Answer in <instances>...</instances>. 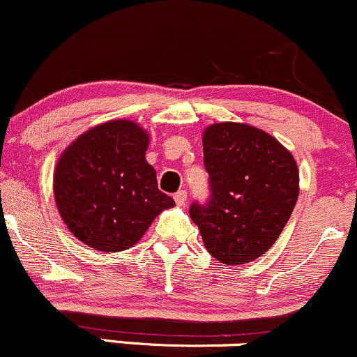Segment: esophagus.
I'll return each instance as SVG.
<instances>
[{"mask_svg": "<svg viewBox=\"0 0 357 357\" xmlns=\"http://www.w3.org/2000/svg\"><path fill=\"white\" fill-rule=\"evenodd\" d=\"M175 204H177L178 206H185L187 204V192L185 190H178L177 193H175Z\"/></svg>", "mask_w": 357, "mask_h": 357, "instance_id": "1", "label": "esophagus"}]
</instances>
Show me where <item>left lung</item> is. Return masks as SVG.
<instances>
[{"instance_id": "left-lung-1", "label": "left lung", "mask_w": 357, "mask_h": 357, "mask_svg": "<svg viewBox=\"0 0 357 357\" xmlns=\"http://www.w3.org/2000/svg\"><path fill=\"white\" fill-rule=\"evenodd\" d=\"M204 164L212 195L193 204L190 218L205 248L225 265H243L278 240L300 195L291 152L268 132L241 122L204 130Z\"/></svg>"}]
</instances>
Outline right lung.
I'll list each match as a JSON object with an SVG mask.
<instances>
[{"mask_svg":"<svg viewBox=\"0 0 357 357\" xmlns=\"http://www.w3.org/2000/svg\"><path fill=\"white\" fill-rule=\"evenodd\" d=\"M151 135L117 119L82 132L61 153L52 190L57 212L79 241L117 253L142 238L157 215L172 208L145 158Z\"/></svg>","mask_w":357,"mask_h":357,"instance_id":"obj_1","label":"right lung"}]
</instances>
